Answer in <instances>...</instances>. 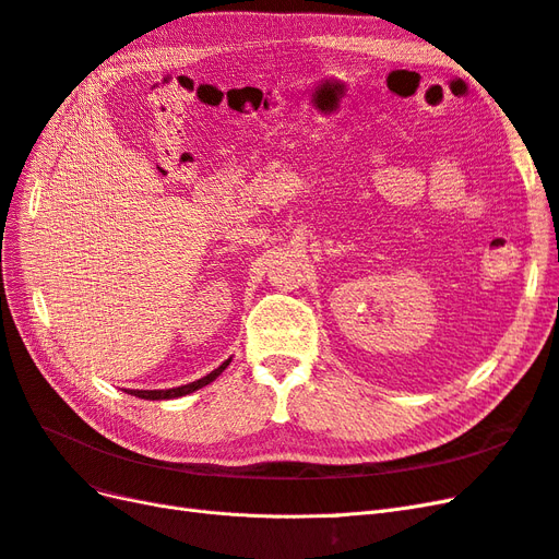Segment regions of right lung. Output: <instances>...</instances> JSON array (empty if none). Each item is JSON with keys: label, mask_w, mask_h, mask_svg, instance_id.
Returning a JSON list of instances; mask_svg holds the SVG:
<instances>
[{"label": "right lung", "mask_w": 559, "mask_h": 559, "mask_svg": "<svg viewBox=\"0 0 559 559\" xmlns=\"http://www.w3.org/2000/svg\"><path fill=\"white\" fill-rule=\"evenodd\" d=\"M230 364V359L228 361H224L222 366L218 368H214L210 376H205V378H200V380H195V382H191V384H181V386H175V389H130L128 394H132V396H138V399H146V401H163V399H179V396H186V394H191V392H195V389H200V386H205V384H210V382H214L218 376L224 373L226 370V366Z\"/></svg>", "instance_id": "right-lung-1"}]
</instances>
